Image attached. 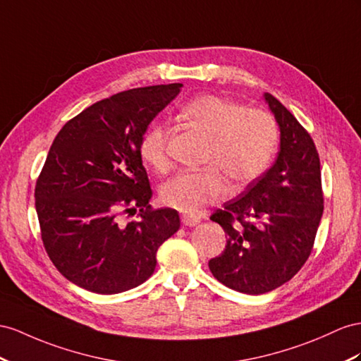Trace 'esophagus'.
Here are the masks:
<instances>
[{"label": "esophagus", "instance_id": "obj_1", "mask_svg": "<svg viewBox=\"0 0 361 361\" xmlns=\"http://www.w3.org/2000/svg\"><path fill=\"white\" fill-rule=\"evenodd\" d=\"M181 223L183 226H188V227H193L200 223V218L198 216H192V215H181Z\"/></svg>", "mask_w": 361, "mask_h": 361}]
</instances>
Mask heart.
Wrapping results in <instances>:
<instances>
[{
  "mask_svg": "<svg viewBox=\"0 0 361 361\" xmlns=\"http://www.w3.org/2000/svg\"><path fill=\"white\" fill-rule=\"evenodd\" d=\"M181 114L209 135L201 159L206 168L180 172L166 183L160 193L166 206L195 215L227 195V181L235 188H244L269 169L279 142V129L267 111L250 109L216 94H202L190 99ZM169 137L168 126L154 122L138 143L143 161L160 173L172 168Z\"/></svg>",
  "mask_w": 361,
  "mask_h": 361,
  "instance_id": "heart-1",
  "label": "heart"
}]
</instances>
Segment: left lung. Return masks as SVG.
I'll use <instances>...</instances> for the list:
<instances>
[{
    "mask_svg": "<svg viewBox=\"0 0 361 361\" xmlns=\"http://www.w3.org/2000/svg\"><path fill=\"white\" fill-rule=\"evenodd\" d=\"M281 151L262 177L210 216L224 228V252L209 261L221 283L264 294L288 282L311 255L323 214L320 159L311 135L270 92Z\"/></svg>",
    "mask_w": 361,
    "mask_h": 361,
    "instance_id": "left-lung-1",
    "label": "left lung"
}]
</instances>
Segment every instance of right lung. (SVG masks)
Returning <instances> with one entry per match:
<instances>
[{
  "label": "right lung",
  "mask_w": 361,
  "mask_h": 361,
  "mask_svg": "<svg viewBox=\"0 0 361 361\" xmlns=\"http://www.w3.org/2000/svg\"><path fill=\"white\" fill-rule=\"evenodd\" d=\"M181 84L102 99L62 126L36 180L35 206L49 257L80 288L117 294L152 276L157 250L180 228L175 209H152L138 143ZM138 221L119 223L118 215Z\"/></svg>",
  "instance_id": "add662e5"
}]
</instances>
